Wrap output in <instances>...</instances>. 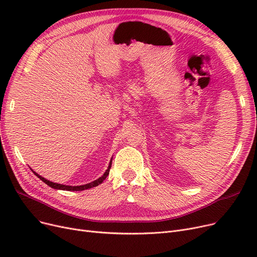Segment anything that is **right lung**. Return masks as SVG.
<instances>
[{"label": "right lung", "mask_w": 257, "mask_h": 257, "mask_svg": "<svg viewBox=\"0 0 257 257\" xmlns=\"http://www.w3.org/2000/svg\"><path fill=\"white\" fill-rule=\"evenodd\" d=\"M111 163H112V158L110 159V163H109V166H108L107 170L105 171V173L102 175V176L100 178H98L97 180H94L92 182H89L87 184H83V185H77V186H72V185H64V184H59V183H55V182H52L44 177L40 176V175H38L37 173H35L33 170V173L36 175V176L44 181L47 185L51 186L52 188H55V190H61V191H70V192H75V191H84V190H88V188H91V187H94V186H98L99 184H101L105 179L106 177L108 176V174H109V170L111 168Z\"/></svg>", "instance_id": "obj_1"}]
</instances>
